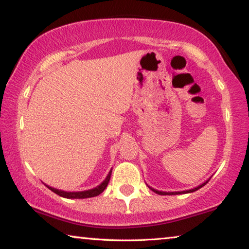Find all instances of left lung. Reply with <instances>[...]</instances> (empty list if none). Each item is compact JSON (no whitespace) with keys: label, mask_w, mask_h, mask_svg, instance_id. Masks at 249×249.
I'll return each instance as SVG.
<instances>
[{"label":"left lung","mask_w":249,"mask_h":249,"mask_svg":"<svg viewBox=\"0 0 249 249\" xmlns=\"http://www.w3.org/2000/svg\"><path fill=\"white\" fill-rule=\"evenodd\" d=\"M209 182V180L206 181V182H204L203 184H201V185H199V187H196V188H195V189H191V190H187V191H182V192H162V191H157V190H155V189H151V190H153L154 192H156V193H158V195H160V196H174V195H181V193H190V192H195V191H196V190H199L200 188H202L203 187V185H205L206 183Z\"/></svg>","instance_id":"obj_1"}]
</instances>
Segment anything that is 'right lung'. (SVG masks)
Returning <instances> with one entry per match:
<instances>
[{
    "instance_id": "right-lung-1",
    "label": "right lung",
    "mask_w": 249,
    "mask_h": 249,
    "mask_svg": "<svg viewBox=\"0 0 249 249\" xmlns=\"http://www.w3.org/2000/svg\"><path fill=\"white\" fill-rule=\"evenodd\" d=\"M111 174H112V171H109L107 177V179H105L103 182L99 185V187H96L94 189H91V190H88V191H82V192H66V191L57 190V189H53L52 187H48V188L53 192L56 193V195L60 196L62 197H67V199H86V197L96 196H99L100 193H102L104 191V189L107 187L109 178H111Z\"/></svg>"
}]
</instances>
